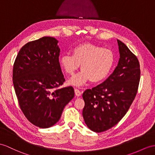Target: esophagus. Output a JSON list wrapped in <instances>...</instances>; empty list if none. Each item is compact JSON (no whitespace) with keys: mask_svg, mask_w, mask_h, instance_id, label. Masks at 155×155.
Wrapping results in <instances>:
<instances>
[{"mask_svg":"<svg viewBox=\"0 0 155 155\" xmlns=\"http://www.w3.org/2000/svg\"><path fill=\"white\" fill-rule=\"evenodd\" d=\"M74 91H75V95H76L77 97L81 96V91H80V90L78 89H74Z\"/></svg>","mask_w":155,"mask_h":155,"instance_id":"34e87169","label":"esophagus"}]
</instances>
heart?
Listing matches in <instances>:
<instances>
[{
    "label": "heart",
    "instance_id": "b5f03b06",
    "mask_svg": "<svg viewBox=\"0 0 155 155\" xmlns=\"http://www.w3.org/2000/svg\"><path fill=\"white\" fill-rule=\"evenodd\" d=\"M115 57L110 49L91 43H82L74 47L72 55L64 54L60 65L68 74L72 75L80 68L81 71L69 80V84L80 87L89 81H104L114 66Z\"/></svg>",
    "mask_w": 155,
    "mask_h": 155
}]
</instances>
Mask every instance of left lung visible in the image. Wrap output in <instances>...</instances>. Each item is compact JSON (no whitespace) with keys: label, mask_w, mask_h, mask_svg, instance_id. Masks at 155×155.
<instances>
[{"label":"left lung","mask_w":155,"mask_h":155,"mask_svg":"<svg viewBox=\"0 0 155 155\" xmlns=\"http://www.w3.org/2000/svg\"><path fill=\"white\" fill-rule=\"evenodd\" d=\"M120 58L112 74L101 84L83 93L84 121L97 133L114 126L125 116L137 92L140 68L137 58L120 40Z\"/></svg>","instance_id":"8db88e82"}]
</instances>
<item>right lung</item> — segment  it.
I'll return each mask as SVG.
<instances>
[{"label": "right lung", "mask_w": 155, "mask_h": 155, "mask_svg": "<svg viewBox=\"0 0 155 155\" xmlns=\"http://www.w3.org/2000/svg\"><path fill=\"white\" fill-rule=\"evenodd\" d=\"M58 43L51 37L29 42L19 51L14 64L13 84L19 104L29 121L41 128L57 123L74 97L71 86L55 89L65 81Z\"/></svg>", "instance_id": "obj_1"}]
</instances>
